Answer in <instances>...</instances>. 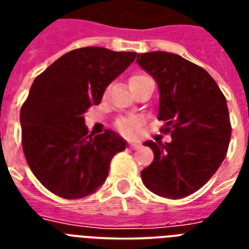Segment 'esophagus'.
Wrapping results in <instances>:
<instances>
[{
  "label": "esophagus",
  "instance_id": "1",
  "mask_svg": "<svg viewBox=\"0 0 249 249\" xmlns=\"http://www.w3.org/2000/svg\"><path fill=\"white\" fill-rule=\"evenodd\" d=\"M129 146H130L133 150H138V148H141V146H142V144H141L140 142H130V143H129Z\"/></svg>",
  "mask_w": 249,
  "mask_h": 249
}]
</instances>
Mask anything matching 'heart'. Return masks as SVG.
<instances>
[{"label":"heart","instance_id":"heart-1","mask_svg":"<svg viewBox=\"0 0 249 249\" xmlns=\"http://www.w3.org/2000/svg\"><path fill=\"white\" fill-rule=\"evenodd\" d=\"M151 79L150 76L143 75V73H138V75H134L130 77L129 80V85L130 88L137 84L142 83L143 80ZM141 126H142V120H141L140 117H123V119H119L116 121V128L117 130L123 134V136L128 137V138H134L140 134Z\"/></svg>","mask_w":249,"mask_h":249}]
</instances>
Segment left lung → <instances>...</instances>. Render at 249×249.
Returning <instances> with one entry per match:
<instances>
[{"mask_svg":"<svg viewBox=\"0 0 249 249\" xmlns=\"http://www.w3.org/2000/svg\"><path fill=\"white\" fill-rule=\"evenodd\" d=\"M137 63L156 80L160 90L161 132L169 143L147 141L154 161L141 172L156 195L181 199L203 187L228 152L231 124L226 98L204 68L165 52L138 54Z\"/></svg>","mask_w":249,"mask_h":249,"instance_id":"1","label":"left lung"}]
</instances>
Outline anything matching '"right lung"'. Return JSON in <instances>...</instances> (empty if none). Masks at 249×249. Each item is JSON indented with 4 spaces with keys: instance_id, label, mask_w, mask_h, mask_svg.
I'll list each match as a JSON object with an SVG mask.
<instances>
[{
    "instance_id": "obj_1",
    "label": "right lung",
    "mask_w": 249,
    "mask_h": 249,
    "mask_svg": "<svg viewBox=\"0 0 249 249\" xmlns=\"http://www.w3.org/2000/svg\"><path fill=\"white\" fill-rule=\"evenodd\" d=\"M136 56L97 46L76 49L35 79L20 109L21 146L49 191L80 199L103 185L111 160L126 142L109 129L89 134L84 113L101 103L106 88Z\"/></svg>"
}]
</instances>
